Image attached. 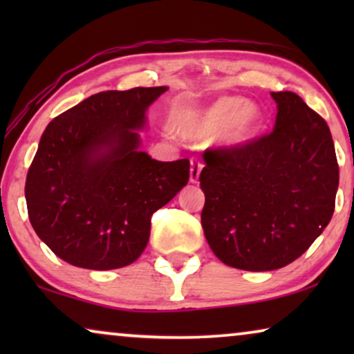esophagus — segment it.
Returning a JSON list of instances; mask_svg holds the SVG:
<instances>
[{
	"label": "esophagus",
	"mask_w": 354,
	"mask_h": 354,
	"mask_svg": "<svg viewBox=\"0 0 354 354\" xmlns=\"http://www.w3.org/2000/svg\"><path fill=\"white\" fill-rule=\"evenodd\" d=\"M203 169V162L200 158H192V166H190V180L193 183L198 182V178H200V172Z\"/></svg>",
	"instance_id": "1"
}]
</instances>
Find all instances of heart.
Wrapping results in <instances>:
<instances>
[{
	"instance_id": "heart-1",
	"label": "heart",
	"mask_w": 354,
	"mask_h": 354,
	"mask_svg": "<svg viewBox=\"0 0 354 354\" xmlns=\"http://www.w3.org/2000/svg\"><path fill=\"white\" fill-rule=\"evenodd\" d=\"M259 111L239 96H224L200 111L180 109L174 115L176 129L188 137H207L221 130L225 143H241L259 127Z\"/></svg>"
}]
</instances>
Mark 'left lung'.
Here are the masks:
<instances>
[{
  "mask_svg": "<svg viewBox=\"0 0 354 354\" xmlns=\"http://www.w3.org/2000/svg\"><path fill=\"white\" fill-rule=\"evenodd\" d=\"M272 132L211 148L200 174L201 225L212 253L235 269L274 270L298 259L335 209L338 162L328 125L293 91H272Z\"/></svg>",
  "mask_w": 354,
  "mask_h": 354,
  "instance_id": "obj_1",
  "label": "left lung"
}]
</instances>
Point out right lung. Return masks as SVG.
<instances>
[{
  "instance_id": "add662e5",
  "label": "right lung",
  "mask_w": 354,
  "mask_h": 354,
  "mask_svg": "<svg viewBox=\"0 0 354 354\" xmlns=\"http://www.w3.org/2000/svg\"><path fill=\"white\" fill-rule=\"evenodd\" d=\"M167 86L91 95L51 120L28 167V219L53 253L109 270L138 259L151 216L190 178V161L138 151L145 113Z\"/></svg>"
}]
</instances>
